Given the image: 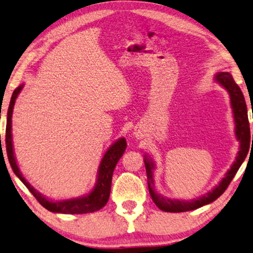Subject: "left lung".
I'll list each match as a JSON object with an SVG mask.
<instances>
[{
  "instance_id": "8db88e82",
  "label": "left lung",
  "mask_w": 253,
  "mask_h": 253,
  "mask_svg": "<svg viewBox=\"0 0 253 253\" xmlns=\"http://www.w3.org/2000/svg\"><path fill=\"white\" fill-rule=\"evenodd\" d=\"M215 81H218L221 84L225 89L228 91L230 96V102H232L234 118H235L236 123V137L239 139L241 145H240V152L239 155L236 157V161L230 168V170L226 173V177L222 179L220 184L215 187L212 192H209L207 195L197 200L192 201H179V200H170L167 197H163L160 194L155 192L154 188V179H153V169H154V163L152 160H148L147 157L145 159V167H146V173H147V184L149 194L153 202L156 204L159 209L166 212H185L199 209L201 207L206 206L211 202H213L225 192L228 187L230 181L233 180L234 175L236 174L237 170L240 169L241 164L243 163L245 157L248 155L249 152V144H250V124H249L248 119V112H247V104H245L244 97L242 91H241L240 86L237 85L234 81L233 76L227 72L218 73L215 75ZM253 140V135H252Z\"/></svg>"
}]
</instances>
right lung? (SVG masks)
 Instances as JSON below:
<instances>
[{"label": "right lung", "mask_w": 253, "mask_h": 253, "mask_svg": "<svg viewBox=\"0 0 253 253\" xmlns=\"http://www.w3.org/2000/svg\"><path fill=\"white\" fill-rule=\"evenodd\" d=\"M23 84L16 87L13 91L12 97H11L9 109H8V118H6V129H5V147L6 154L10 166L18 178L24 182V185L29 189L36 200L39 201L42 207H44L46 210L51 212H58V213H66V214H82V213H90L100 210L104 208L109 199L111 194V186H112V177L113 172L118 164L121 156L123 155L124 151L126 148V141L124 138L119 139L115 144H113L107 152L105 153L102 157L99 170H98V180L96 187L93 188L92 192L87 195L80 197V199L74 200H66V201H51L45 199L42 194H40L38 190L33 188V186L26 181V179L23 177L19 168L17 166L16 159L13 155V147H12V138H11V118H12L13 106L18 94L23 89Z\"/></svg>", "instance_id": "obj_1"}]
</instances>
